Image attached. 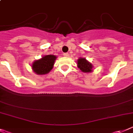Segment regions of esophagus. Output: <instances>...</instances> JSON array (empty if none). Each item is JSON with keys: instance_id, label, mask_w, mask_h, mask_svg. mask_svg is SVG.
Here are the masks:
<instances>
[{"instance_id": "1", "label": "esophagus", "mask_w": 133, "mask_h": 133, "mask_svg": "<svg viewBox=\"0 0 133 133\" xmlns=\"http://www.w3.org/2000/svg\"><path fill=\"white\" fill-rule=\"evenodd\" d=\"M63 55V56H65V57H68V56H69V54H68V53H64Z\"/></svg>"}]
</instances>
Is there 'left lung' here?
Masks as SVG:
<instances>
[{
	"instance_id": "obj_1",
	"label": "left lung",
	"mask_w": 133,
	"mask_h": 133,
	"mask_svg": "<svg viewBox=\"0 0 133 133\" xmlns=\"http://www.w3.org/2000/svg\"><path fill=\"white\" fill-rule=\"evenodd\" d=\"M78 66L84 72H90L92 71V65L89 63L86 59L80 58L78 60Z\"/></svg>"
}]
</instances>
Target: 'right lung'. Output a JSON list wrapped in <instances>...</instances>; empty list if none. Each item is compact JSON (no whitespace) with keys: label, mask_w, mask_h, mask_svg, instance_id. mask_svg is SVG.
Listing matches in <instances>:
<instances>
[{"label":"right lung","mask_w":133,"mask_h":133,"mask_svg":"<svg viewBox=\"0 0 133 133\" xmlns=\"http://www.w3.org/2000/svg\"><path fill=\"white\" fill-rule=\"evenodd\" d=\"M56 56L53 55H45L41 59L37 60L32 65L33 71L37 74H46L53 68Z\"/></svg>","instance_id":"obj_1"}]
</instances>
